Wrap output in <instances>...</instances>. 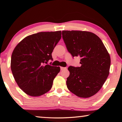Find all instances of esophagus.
Masks as SVG:
<instances>
[{"mask_svg": "<svg viewBox=\"0 0 122 122\" xmlns=\"http://www.w3.org/2000/svg\"><path fill=\"white\" fill-rule=\"evenodd\" d=\"M60 69H61V70H63V69H66V67H60Z\"/></svg>", "mask_w": 122, "mask_h": 122, "instance_id": "esophagus-1", "label": "esophagus"}]
</instances>
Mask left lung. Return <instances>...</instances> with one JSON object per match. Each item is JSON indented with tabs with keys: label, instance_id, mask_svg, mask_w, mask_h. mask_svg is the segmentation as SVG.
Returning a JSON list of instances; mask_svg holds the SVG:
<instances>
[{
	"label": "left lung",
	"instance_id": "left-lung-1",
	"mask_svg": "<svg viewBox=\"0 0 122 122\" xmlns=\"http://www.w3.org/2000/svg\"><path fill=\"white\" fill-rule=\"evenodd\" d=\"M62 38L72 56L81 57V67L70 66L67 88L78 97L88 98L102 87L109 74L110 55L99 37L81 30H63Z\"/></svg>",
	"mask_w": 122,
	"mask_h": 122
}]
</instances>
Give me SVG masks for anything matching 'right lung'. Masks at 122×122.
I'll list each match as a JSON object with an SVG mask.
<instances>
[{
	"instance_id": "right-lung-1",
	"label": "right lung",
	"mask_w": 122,
	"mask_h": 122,
	"mask_svg": "<svg viewBox=\"0 0 122 122\" xmlns=\"http://www.w3.org/2000/svg\"><path fill=\"white\" fill-rule=\"evenodd\" d=\"M61 38V31L39 32L25 38L11 56V68L19 88L30 96L50 90L60 67L46 65L52 60L53 49Z\"/></svg>"
}]
</instances>
